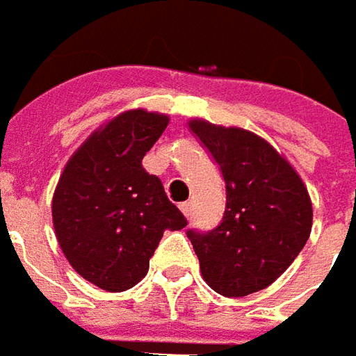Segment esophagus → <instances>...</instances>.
Wrapping results in <instances>:
<instances>
[{"instance_id": "1", "label": "esophagus", "mask_w": 356, "mask_h": 356, "mask_svg": "<svg viewBox=\"0 0 356 356\" xmlns=\"http://www.w3.org/2000/svg\"><path fill=\"white\" fill-rule=\"evenodd\" d=\"M181 213H183V215H185V216L193 215V201L181 202Z\"/></svg>"}]
</instances>
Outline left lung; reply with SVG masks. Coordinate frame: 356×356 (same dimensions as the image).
<instances>
[{"mask_svg":"<svg viewBox=\"0 0 356 356\" xmlns=\"http://www.w3.org/2000/svg\"><path fill=\"white\" fill-rule=\"evenodd\" d=\"M227 187L220 225L187 230L204 282L216 293L242 298L268 288L305 246L313 225L309 193L296 169L260 136L191 120Z\"/></svg>","mask_w":356,"mask_h":356,"instance_id":"1","label":"left lung"}]
</instances>
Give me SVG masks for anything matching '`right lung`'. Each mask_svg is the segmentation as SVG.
Masks as SVG:
<instances>
[{"mask_svg":"<svg viewBox=\"0 0 356 356\" xmlns=\"http://www.w3.org/2000/svg\"><path fill=\"white\" fill-rule=\"evenodd\" d=\"M167 124L165 114L141 108L120 114L80 145L58 179L56 240L68 264L100 289L134 288L163 232L187 227L161 181L141 165Z\"/></svg>","mask_w":356,"mask_h":356,"instance_id":"add662e5","label":"right lung"}]
</instances>
